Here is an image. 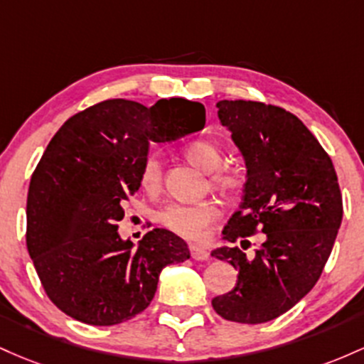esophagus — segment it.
Returning a JSON list of instances; mask_svg holds the SVG:
<instances>
[{
	"mask_svg": "<svg viewBox=\"0 0 364 364\" xmlns=\"http://www.w3.org/2000/svg\"><path fill=\"white\" fill-rule=\"evenodd\" d=\"M189 251H191V258L196 259V261H206V259H210V252H208L204 247L191 246Z\"/></svg>",
	"mask_w": 364,
	"mask_h": 364,
	"instance_id": "34e87169",
	"label": "esophagus"
}]
</instances>
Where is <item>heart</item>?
<instances>
[{
    "mask_svg": "<svg viewBox=\"0 0 364 364\" xmlns=\"http://www.w3.org/2000/svg\"><path fill=\"white\" fill-rule=\"evenodd\" d=\"M183 154L193 165L204 171H211V183L223 193H237L242 189L246 175L239 166H220L222 149L210 141H194L186 146ZM163 181L161 160L154 153L146 156L141 170V183L146 191L154 193ZM218 218V208L213 201L196 204H168L158 220L165 228L186 239H198L210 223Z\"/></svg>",
    "mask_w": 364,
    "mask_h": 364,
    "instance_id": "obj_1",
    "label": "heart"
}]
</instances>
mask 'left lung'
Returning a JSON list of instances; mask_svg holds the SVG:
<instances>
[{
  "instance_id": "left-lung-1",
  "label": "left lung",
  "mask_w": 364,
  "mask_h": 364,
  "mask_svg": "<svg viewBox=\"0 0 364 364\" xmlns=\"http://www.w3.org/2000/svg\"><path fill=\"white\" fill-rule=\"evenodd\" d=\"M218 118L246 160L240 210L223 228L228 242L264 240L246 247H218L211 256L239 272L230 292L211 304L237 323H264L299 303L314 287L342 222V194L333 163L316 137L292 113L259 101H218Z\"/></svg>"
}]
</instances>
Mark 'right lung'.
I'll return each mask as SVG.
<instances>
[{
	"label": "right lung",
	"instance_id": "1",
	"mask_svg": "<svg viewBox=\"0 0 364 364\" xmlns=\"http://www.w3.org/2000/svg\"><path fill=\"white\" fill-rule=\"evenodd\" d=\"M204 122L201 103L170 97L151 108L106 100L61 125L32 173L26 234L56 308L82 323H122L151 304L163 268L189 259L186 240L165 228L136 249L117 230L141 187L149 142L175 141Z\"/></svg>",
	"mask_w": 364,
	"mask_h": 364
}]
</instances>
